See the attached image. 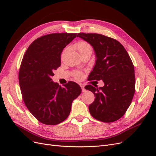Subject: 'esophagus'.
I'll use <instances>...</instances> for the list:
<instances>
[{"label": "esophagus", "instance_id": "obj_1", "mask_svg": "<svg viewBox=\"0 0 156 156\" xmlns=\"http://www.w3.org/2000/svg\"><path fill=\"white\" fill-rule=\"evenodd\" d=\"M81 87L82 88V92H85L86 90H85V88H84V87L83 85H81Z\"/></svg>", "mask_w": 156, "mask_h": 156}]
</instances>
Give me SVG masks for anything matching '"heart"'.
<instances>
[{
	"label": "heart",
	"instance_id": "b5f03b06",
	"mask_svg": "<svg viewBox=\"0 0 156 156\" xmlns=\"http://www.w3.org/2000/svg\"><path fill=\"white\" fill-rule=\"evenodd\" d=\"M76 49L79 53H83L84 51H92V47L87 42L84 41H80L76 44ZM82 73L81 72H77L75 73V77L77 79H81L82 77Z\"/></svg>",
	"mask_w": 156,
	"mask_h": 156
}]
</instances>
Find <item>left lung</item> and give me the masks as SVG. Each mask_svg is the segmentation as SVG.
<instances>
[{"instance_id":"left-lung-1","label":"left lung","mask_w":156,"mask_h":156,"mask_svg":"<svg viewBox=\"0 0 156 156\" xmlns=\"http://www.w3.org/2000/svg\"><path fill=\"white\" fill-rule=\"evenodd\" d=\"M90 44L96 56L90 80H102L104 86L85 89L96 98L89 105L90 115L98 120L112 122L120 119L129 107L135 88L134 66L126 50L119 41L99 34L79 33Z\"/></svg>"}]
</instances>
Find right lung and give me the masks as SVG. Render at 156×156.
<instances>
[{
    "instance_id": "add662e5",
    "label": "right lung",
    "mask_w": 156,
    "mask_h": 156,
    "mask_svg": "<svg viewBox=\"0 0 156 156\" xmlns=\"http://www.w3.org/2000/svg\"><path fill=\"white\" fill-rule=\"evenodd\" d=\"M76 36V33L41 36L32 42L23 56L19 73L23 101L44 124L56 125L66 119L73 101L81 93L76 83L69 81L61 87L51 79L60 66L63 49Z\"/></svg>"
}]
</instances>
